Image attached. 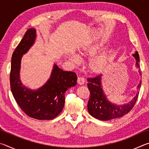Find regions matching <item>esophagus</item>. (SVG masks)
<instances>
[{"mask_svg": "<svg viewBox=\"0 0 149 149\" xmlns=\"http://www.w3.org/2000/svg\"><path fill=\"white\" fill-rule=\"evenodd\" d=\"M85 83V79L83 77H77V84L81 85H84Z\"/></svg>", "mask_w": 149, "mask_h": 149, "instance_id": "obj_1", "label": "esophagus"}]
</instances>
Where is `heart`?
<instances>
[{"mask_svg": "<svg viewBox=\"0 0 149 149\" xmlns=\"http://www.w3.org/2000/svg\"><path fill=\"white\" fill-rule=\"evenodd\" d=\"M103 42L97 41H89L80 47L78 52L79 56H91L97 54L102 49ZM70 59L74 62H77L78 58L75 55L70 56ZM110 63V52L108 50H102L95 56L91 58L88 63V68L93 74H101L107 69Z\"/></svg>", "mask_w": 149, "mask_h": 149, "instance_id": "heart-1", "label": "heart"}]
</instances>
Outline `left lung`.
Here are the masks:
<instances>
[{
	"mask_svg": "<svg viewBox=\"0 0 149 149\" xmlns=\"http://www.w3.org/2000/svg\"><path fill=\"white\" fill-rule=\"evenodd\" d=\"M133 56L136 60V66L139 68V56L136 51ZM140 74V70H139ZM141 75V74H140ZM102 75H97L93 78H88L87 87L90 91V97L87 104L88 112L93 117L102 121L114 120L122 117L127 114L134 107L137 101L139 92L129 103L123 105L113 104L107 99V97L102 90L101 84ZM141 81L138 85V89L141 87Z\"/></svg>",
	"mask_w": 149,
	"mask_h": 149,
	"instance_id": "obj_1",
	"label": "left lung"
}]
</instances>
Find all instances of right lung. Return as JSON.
I'll return each mask as SVG.
<instances>
[{"instance_id": "1", "label": "right lung", "mask_w": 149, "mask_h": 149, "mask_svg": "<svg viewBox=\"0 0 149 149\" xmlns=\"http://www.w3.org/2000/svg\"><path fill=\"white\" fill-rule=\"evenodd\" d=\"M36 30L30 28L12 54L10 75V88L21 109L35 119L52 120L62 112L65 103V92L77 84L74 72L61 70L54 64L49 80L37 90L28 89L19 79L22 57L34 44Z\"/></svg>"}]
</instances>
